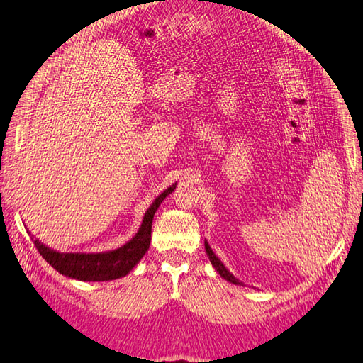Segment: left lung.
Masks as SVG:
<instances>
[{
    "instance_id": "1",
    "label": "left lung",
    "mask_w": 363,
    "mask_h": 363,
    "mask_svg": "<svg viewBox=\"0 0 363 363\" xmlns=\"http://www.w3.org/2000/svg\"><path fill=\"white\" fill-rule=\"evenodd\" d=\"M204 248H206V253H208V257H209L211 264L216 267V271H217L220 275H222L226 281L234 283V285H242V281L238 280L236 277H234V275H233V274L228 271V269L225 267L223 262L218 259V257H217V255L214 253V250H212L211 245L208 244V240H204Z\"/></svg>"
}]
</instances>
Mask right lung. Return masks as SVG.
<instances>
[{
	"mask_svg": "<svg viewBox=\"0 0 363 363\" xmlns=\"http://www.w3.org/2000/svg\"><path fill=\"white\" fill-rule=\"evenodd\" d=\"M176 189V184L169 186L167 190L155 198L149 209L145 212L143 222H141L135 236L127 240L115 250L86 253V252H58L47 247L39 239H33L38 248L50 266L56 269L60 274L80 281H108L125 277L132 269L138 264V261L145 257L149 244H151V228L155 211L159 209L160 203ZM30 233V231H28Z\"/></svg>",
	"mask_w": 363,
	"mask_h": 363,
	"instance_id": "1",
	"label": "right lung"
}]
</instances>
